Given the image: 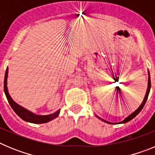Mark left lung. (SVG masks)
<instances>
[{"label":"left lung","instance_id":"1","mask_svg":"<svg viewBox=\"0 0 155 155\" xmlns=\"http://www.w3.org/2000/svg\"><path fill=\"white\" fill-rule=\"evenodd\" d=\"M150 72H149L148 71V85H147V92H146V94H145V97L144 98H143V102L141 103V105H140L139 108H138L137 110H135L133 113H131L130 115L129 116H127V118L125 119L124 120H123L122 122H120V123H110V122H108L106 121V120H103V119H101L100 117H98V116H96L97 117H98V119H100L101 120H102L103 122H105V123H107V124H126V123H127V122L130 121L131 120H133V119L135 117V116H137V115L139 114V113L140 112V111L142 110V109L143 108V106H144L145 103H146V102H147V98H148V94H149V92H150Z\"/></svg>","mask_w":155,"mask_h":155}]
</instances>
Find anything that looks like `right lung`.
Instances as JSON below:
<instances>
[{
    "label": "right lung",
    "instance_id": "1",
    "mask_svg": "<svg viewBox=\"0 0 155 155\" xmlns=\"http://www.w3.org/2000/svg\"><path fill=\"white\" fill-rule=\"evenodd\" d=\"M8 68H7L6 72H5V81H4V90H5V95L7 97L8 102L12 106V109L15 111V113L18 115L21 119L26 122H29L31 124H45L50 120L55 119L56 117L59 116L60 110L57 111L56 113L50 115H46V116H39V115H35L33 113H31L30 111L27 110L26 109L21 107V105H18L15 102H14L12 97L8 93V87H7V79H8Z\"/></svg>",
    "mask_w": 155,
    "mask_h": 155
}]
</instances>
